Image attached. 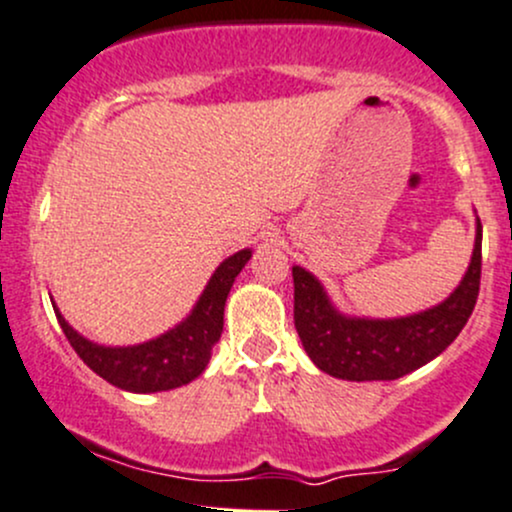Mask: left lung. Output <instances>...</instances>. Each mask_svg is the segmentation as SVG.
I'll list each match as a JSON object with an SVG mask.
<instances>
[{"instance_id": "1", "label": "left lung", "mask_w": 512, "mask_h": 512, "mask_svg": "<svg viewBox=\"0 0 512 512\" xmlns=\"http://www.w3.org/2000/svg\"><path fill=\"white\" fill-rule=\"evenodd\" d=\"M481 220L473 257L459 287L441 304L400 319H355L331 304L319 279L292 267L294 326L301 346L324 373L341 380H397L454 343L469 321L481 287Z\"/></svg>"}]
</instances>
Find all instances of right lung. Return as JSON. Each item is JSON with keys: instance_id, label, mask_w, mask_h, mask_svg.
Wrapping results in <instances>:
<instances>
[{"instance_id": "1", "label": "right lung", "mask_w": 512, "mask_h": 512, "mask_svg": "<svg viewBox=\"0 0 512 512\" xmlns=\"http://www.w3.org/2000/svg\"><path fill=\"white\" fill-rule=\"evenodd\" d=\"M250 257L252 250H240L220 262L191 314L171 331L161 333L159 338H152L147 343H139V346H98L80 336L73 326H68L56 306L53 311H56L58 324L75 353L102 380L127 392L174 390V387L188 385L206 370L213 346L223 333L225 299H228L235 277Z\"/></svg>"}]
</instances>
